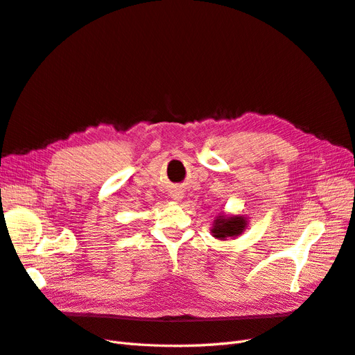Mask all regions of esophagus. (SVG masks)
<instances>
[{
    "instance_id": "obj_1",
    "label": "esophagus",
    "mask_w": 355,
    "mask_h": 355,
    "mask_svg": "<svg viewBox=\"0 0 355 355\" xmlns=\"http://www.w3.org/2000/svg\"><path fill=\"white\" fill-rule=\"evenodd\" d=\"M170 197L173 198V200H176V201H180V200H182V191H179V189L171 191V192H170Z\"/></svg>"
}]
</instances>
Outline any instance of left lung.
<instances>
[{
  "label": "left lung",
  "mask_w": 355,
  "mask_h": 355,
  "mask_svg": "<svg viewBox=\"0 0 355 355\" xmlns=\"http://www.w3.org/2000/svg\"><path fill=\"white\" fill-rule=\"evenodd\" d=\"M247 227V219L244 216H218L213 222V237L225 240V239H232V237H239V235L245 230Z\"/></svg>",
  "instance_id": "left-lung-1"
}]
</instances>
